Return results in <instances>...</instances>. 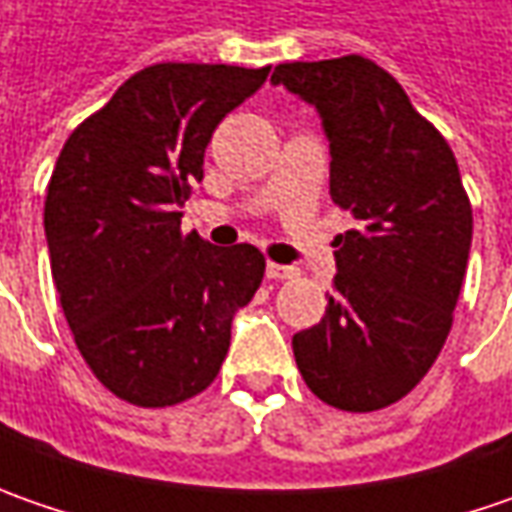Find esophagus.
<instances>
[{"label": "esophagus", "mask_w": 512, "mask_h": 512, "mask_svg": "<svg viewBox=\"0 0 512 512\" xmlns=\"http://www.w3.org/2000/svg\"><path fill=\"white\" fill-rule=\"evenodd\" d=\"M299 270L287 265H276V262H267V279H276V282H285V279H293Z\"/></svg>", "instance_id": "esophagus-1"}]
</instances>
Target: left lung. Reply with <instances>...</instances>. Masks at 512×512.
<instances>
[{
  "label": "left lung",
  "instance_id": "1",
  "mask_svg": "<svg viewBox=\"0 0 512 512\" xmlns=\"http://www.w3.org/2000/svg\"><path fill=\"white\" fill-rule=\"evenodd\" d=\"M270 82L316 105L330 199L359 222L333 239V293L322 322L293 336V356L325 404L382 410L422 382L453 327L473 239L456 156L364 56L285 62Z\"/></svg>",
  "mask_w": 512,
  "mask_h": 512
}]
</instances>
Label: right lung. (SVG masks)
Listing matches in <instances>:
<instances>
[{"instance_id":"right-lung-1","label":"right lung","mask_w":512,"mask_h":512,"mask_svg":"<svg viewBox=\"0 0 512 512\" xmlns=\"http://www.w3.org/2000/svg\"><path fill=\"white\" fill-rule=\"evenodd\" d=\"M267 68L162 62L133 73L73 130L45 199L50 270L93 376L136 407L187 402L213 384L230 322L265 276L259 247L182 233L190 182L216 125Z\"/></svg>"}]
</instances>
